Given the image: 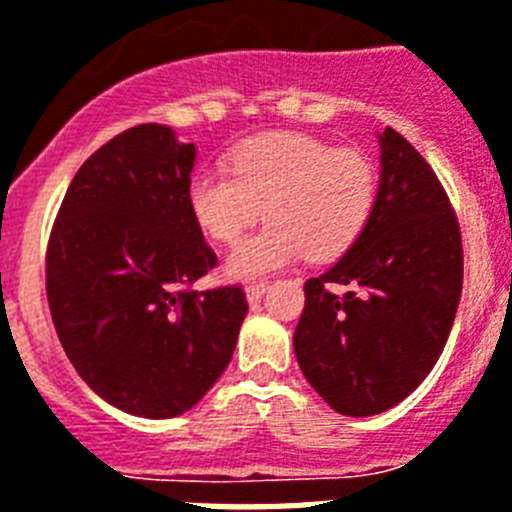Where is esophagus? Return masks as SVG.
<instances>
[{
	"instance_id": "esophagus-1",
	"label": "esophagus",
	"mask_w": 512,
	"mask_h": 512,
	"mask_svg": "<svg viewBox=\"0 0 512 512\" xmlns=\"http://www.w3.org/2000/svg\"><path fill=\"white\" fill-rule=\"evenodd\" d=\"M265 291H268V283H265V281L250 283V286H247V299H250V301H260L262 293H265Z\"/></svg>"
}]
</instances>
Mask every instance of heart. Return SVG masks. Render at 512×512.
I'll use <instances>...</instances> for the list:
<instances>
[{"label": "heart", "instance_id": "1", "mask_svg": "<svg viewBox=\"0 0 512 512\" xmlns=\"http://www.w3.org/2000/svg\"><path fill=\"white\" fill-rule=\"evenodd\" d=\"M379 177L371 157L306 133H262L231 151L229 172L201 170L188 206L208 237L234 244L262 216L268 224L229 255L234 278H257L299 257L335 260L366 231Z\"/></svg>", "mask_w": 512, "mask_h": 512}]
</instances>
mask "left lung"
I'll return each instance as SVG.
<instances>
[{"mask_svg": "<svg viewBox=\"0 0 512 512\" xmlns=\"http://www.w3.org/2000/svg\"><path fill=\"white\" fill-rule=\"evenodd\" d=\"M332 282L349 288L329 291ZM464 283L448 193L402 133H381V182L361 239L304 283L293 332L306 381L332 410L368 417L410 397L441 358Z\"/></svg>", "mask_w": 512, "mask_h": 512, "instance_id": "left-lung-1", "label": "left lung"}]
</instances>
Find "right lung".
Returning a JSON list of instances; mask_svg holds the SVG:
<instances>
[{"label": "right lung", "mask_w": 512, "mask_h": 512, "mask_svg": "<svg viewBox=\"0 0 512 512\" xmlns=\"http://www.w3.org/2000/svg\"><path fill=\"white\" fill-rule=\"evenodd\" d=\"M195 146L144 123L79 167L46 250L53 327L92 391L128 415L188 412L229 366L242 286L193 291L216 252L188 206Z\"/></svg>", "instance_id": "obj_1"}]
</instances>
